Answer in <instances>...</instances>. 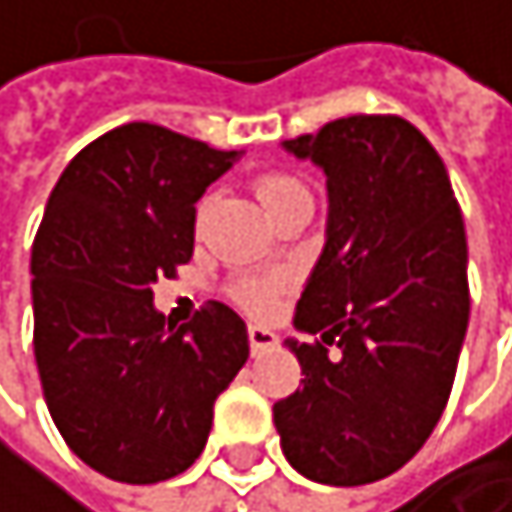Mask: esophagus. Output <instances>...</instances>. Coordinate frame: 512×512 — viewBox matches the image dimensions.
I'll use <instances>...</instances> for the list:
<instances>
[{"instance_id":"esophagus-1","label":"esophagus","mask_w":512,"mask_h":512,"mask_svg":"<svg viewBox=\"0 0 512 512\" xmlns=\"http://www.w3.org/2000/svg\"><path fill=\"white\" fill-rule=\"evenodd\" d=\"M248 344H251V353L258 356L264 350H273L279 344V338L270 328H264V325H248Z\"/></svg>"}]
</instances>
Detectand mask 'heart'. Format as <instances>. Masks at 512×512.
Instances as JSON below:
<instances>
[{"label": "heart", "mask_w": 512, "mask_h": 512, "mask_svg": "<svg viewBox=\"0 0 512 512\" xmlns=\"http://www.w3.org/2000/svg\"><path fill=\"white\" fill-rule=\"evenodd\" d=\"M254 193H258L261 205L270 214H279L285 205L298 202V199H310L307 184L294 178V174H285V171H267V174H261V178L254 181ZM230 294H233V298L245 310L264 313L276 301V282H267V279H239V282L230 285Z\"/></svg>", "instance_id": "heart-1"}]
</instances>
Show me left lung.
Here are the masks:
<instances>
[{
    "label": "left lung",
    "instance_id": "8db88e82",
    "mask_svg": "<svg viewBox=\"0 0 512 512\" xmlns=\"http://www.w3.org/2000/svg\"><path fill=\"white\" fill-rule=\"evenodd\" d=\"M325 171V248L288 338L304 387L273 405L288 464L378 482L442 418L470 322L467 233L448 171L402 116H347L282 144Z\"/></svg>",
    "mask_w": 512,
    "mask_h": 512
}]
</instances>
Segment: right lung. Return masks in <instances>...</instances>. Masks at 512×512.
<instances>
[{
	"label": "right lung",
	"mask_w": 512,
	"mask_h": 512,
	"mask_svg": "<svg viewBox=\"0 0 512 512\" xmlns=\"http://www.w3.org/2000/svg\"><path fill=\"white\" fill-rule=\"evenodd\" d=\"M233 162V150L128 122L79 150L48 196L30 254L39 381L73 455L107 479L184 473L248 359L227 304L208 301L181 328L153 307V282L193 258L196 202Z\"/></svg>",
	"instance_id": "1"
}]
</instances>
